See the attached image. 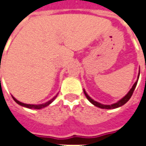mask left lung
Wrapping results in <instances>:
<instances>
[{"label": "left lung", "mask_w": 146, "mask_h": 146, "mask_svg": "<svg viewBox=\"0 0 146 146\" xmlns=\"http://www.w3.org/2000/svg\"><path fill=\"white\" fill-rule=\"evenodd\" d=\"M138 78H139V76H138ZM138 81V80H137ZM137 81H136V82L134 83V85L133 86L131 87V89L129 92L124 96L123 98L121 99L119 101H117V103H115V104H113V105H102V104H100V103H98V102H96V101H95L94 100H92L87 94H86V92L84 91V94H85L86 97L87 98V100L93 104L94 105H96V106H97L99 108H101V109H107V110H110V109H116V108H118V107H120V106H122V105H123L124 104H126L130 98L131 97V96H132V94H133V92H134V90H135V88H136V84H137Z\"/></svg>", "instance_id": "obj_1"}]
</instances>
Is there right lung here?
<instances>
[{
	"mask_svg": "<svg viewBox=\"0 0 146 146\" xmlns=\"http://www.w3.org/2000/svg\"><path fill=\"white\" fill-rule=\"evenodd\" d=\"M56 96H55L54 98L51 99L50 101H48V102L45 103V104H41V105H28V104H24V103H22V102H20V101L17 100H16L15 98H14V97H13V99H14V100L15 101L17 104L22 105V106H24V107H26V108H29V109H34V110H40V109H42V108H44V107H46V106L49 105L50 103H52V102H53V100H54V99L56 98Z\"/></svg>",
	"mask_w": 146,
	"mask_h": 146,
	"instance_id": "right-lung-1",
	"label": "right lung"
}]
</instances>
